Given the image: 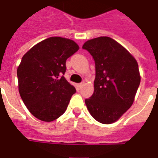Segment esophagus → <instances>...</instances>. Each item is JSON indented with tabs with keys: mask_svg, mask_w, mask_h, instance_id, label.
I'll return each mask as SVG.
<instances>
[{
	"mask_svg": "<svg viewBox=\"0 0 158 158\" xmlns=\"http://www.w3.org/2000/svg\"><path fill=\"white\" fill-rule=\"evenodd\" d=\"M83 85H84V82H81V83L78 84V85H77L78 89H81V87H82V86H83Z\"/></svg>",
	"mask_w": 158,
	"mask_h": 158,
	"instance_id": "34e87169",
	"label": "esophagus"
}]
</instances>
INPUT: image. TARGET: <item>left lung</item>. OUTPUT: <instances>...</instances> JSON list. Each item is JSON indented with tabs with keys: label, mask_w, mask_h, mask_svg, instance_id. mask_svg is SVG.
I'll use <instances>...</instances> for the list:
<instances>
[{
	"label": "left lung",
	"mask_w": 158,
	"mask_h": 158,
	"mask_svg": "<svg viewBox=\"0 0 158 158\" xmlns=\"http://www.w3.org/2000/svg\"><path fill=\"white\" fill-rule=\"evenodd\" d=\"M95 61L94 93L85 104L96 121L111 124L126 112L135 100L141 77L136 59L121 44L107 36L84 43Z\"/></svg>",
	"instance_id": "left-lung-1"
}]
</instances>
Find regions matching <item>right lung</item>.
<instances>
[{
	"instance_id": "right-lung-1",
	"label": "right lung",
	"mask_w": 158,
	"mask_h": 158,
	"mask_svg": "<svg viewBox=\"0 0 158 158\" xmlns=\"http://www.w3.org/2000/svg\"><path fill=\"white\" fill-rule=\"evenodd\" d=\"M78 50L74 41L54 36L37 43L23 56L17 68L19 93L35 118L51 122L65 111L76 93L63 76L65 62Z\"/></svg>"
}]
</instances>
